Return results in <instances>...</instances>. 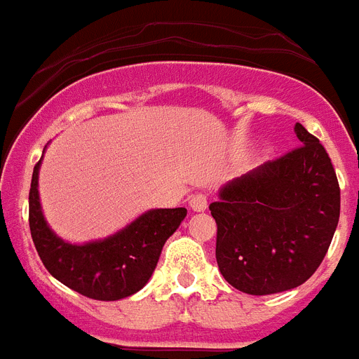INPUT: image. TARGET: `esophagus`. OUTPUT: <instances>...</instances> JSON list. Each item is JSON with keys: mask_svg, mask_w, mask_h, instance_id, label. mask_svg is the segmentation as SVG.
<instances>
[{"mask_svg": "<svg viewBox=\"0 0 359 359\" xmlns=\"http://www.w3.org/2000/svg\"><path fill=\"white\" fill-rule=\"evenodd\" d=\"M189 205H191L193 211H198V213H200V211H205V209H208V196L202 193L193 194L191 200H189Z\"/></svg>", "mask_w": 359, "mask_h": 359, "instance_id": "34e87169", "label": "esophagus"}]
</instances>
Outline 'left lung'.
<instances>
[{"mask_svg": "<svg viewBox=\"0 0 359 359\" xmlns=\"http://www.w3.org/2000/svg\"><path fill=\"white\" fill-rule=\"evenodd\" d=\"M294 133L298 148L226 183L209 205L220 274L243 293L302 285L325 259L339 222V183L325 146L302 124Z\"/></svg>", "mask_w": 359, "mask_h": 359, "instance_id": "1", "label": "left lung"}]
</instances>
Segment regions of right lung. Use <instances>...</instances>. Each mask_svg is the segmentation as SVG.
Listing matches in <instances>:
<instances>
[{"label": "right lung", "instance_id": "add662e5", "mask_svg": "<svg viewBox=\"0 0 359 359\" xmlns=\"http://www.w3.org/2000/svg\"><path fill=\"white\" fill-rule=\"evenodd\" d=\"M34 165L29 189V228L34 248L51 276L94 300H120L144 287L156 271L163 246L187 209H150L111 237L72 245L57 237L40 208L39 170Z\"/></svg>", "mask_w": 359, "mask_h": 359}]
</instances>
